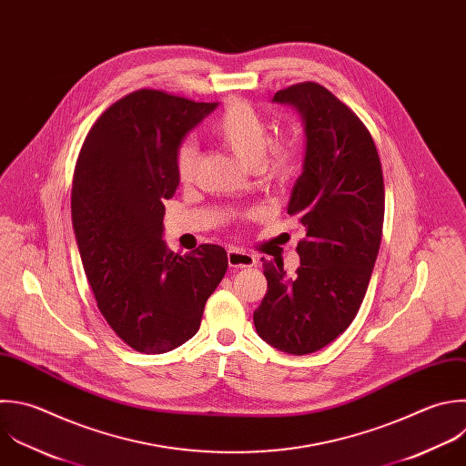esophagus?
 <instances>
[{
	"instance_id": "esophagus-1",
	"label": "esophagus",
	"mask_w": 466,
	"mask_h": 466,
	"mask_svg": "<svg viewBox=\"0 0 466 466\" xmlns=\"http://www.w3.org/2000/svg\"><path fill=\"white\" fill-rule=\"evenodd\" d=\"M228 264L229 268H253L257 264V258L242 249L231 248L228 251Z\"/></svg>"
}]
</instances>
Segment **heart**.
<instances>
[{
	"label": "heart",
	"instance_id": "heart-1",
	"mask_svg": "<svg viewBox=\"0 0 466 466\" xmlns=\"http://www.w3.org/2000/svg\"><path fill=\"white\" fill-rule=\"evenodd\" d=\"M213 135L238 158L255 166L258 175L271 184H286L297 173V142L289 137H271L266 116L248 100L235 98L228 102L213 124ZM197 160V142L186 138L175 157V169L180 182H189L195 177Z\"/></svg>",
	"mask_w": 466,
	"mask_h": 466
}]
</instances>
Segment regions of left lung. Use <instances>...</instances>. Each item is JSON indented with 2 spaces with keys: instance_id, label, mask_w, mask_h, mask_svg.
I'll return each mask as SVG.
<instances>
[{
  "instance_id": "1",
  "label": "left lung",
  "mask_w": 466,
  "mask_h": 466,
  "mask_svg": "<svg viewBox=\"0 0 466 466\" xmlns=\"http://www.w3.org/2000/svg\"><path fill=\"white\" fill-rule=\"evenodd\" d=\"M273 102L293 106L304 122V167L288 213L306 237L295 279L262 258L268 291L253 322L269 346L306 355L335 340L362 304L382 237L384 182L370 131L326 87L295 84Z\"/></svg>"
}]
</instances>
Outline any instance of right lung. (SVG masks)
<instances>
[{"instance_id":"add662e5","label":"right lung","mask_w":466,"mask_h":466,"mask_svg":"<svg viewBox=\"0 0 466 466\" xmlns=\"http://www.w3.org/2000/svg\"><path fill=\"white\" fill-rule=\"evenodd\" d=\"M218 104L140 89L91 127L73 178V226L96 304L133 350L155 355L189 340L228 269L226 249H167L164 198L178 187L182 138Z\"/></svg>"}]
</instances>
